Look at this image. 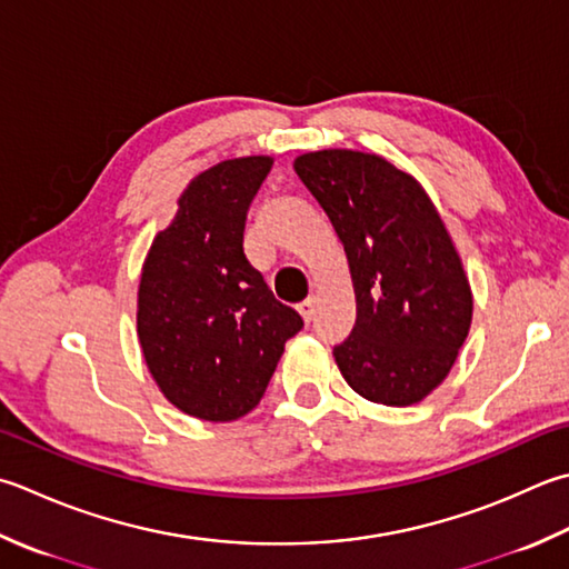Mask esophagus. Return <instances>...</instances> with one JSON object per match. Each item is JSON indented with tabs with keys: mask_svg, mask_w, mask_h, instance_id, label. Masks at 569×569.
Listing matches in <instances>:
<instances>
[{
	"mask_svg": "<svg viewBox=\"0 0 569 569\" xmlns=\"http://www.w3.org/2000/svg\"><path fill=\"white\" fill-rule=\"evenodd\" d=\"M298 308V313L303 316V320H313V313H316V298L313 296H308V298H303L300 300V303L296 306Z\"/></svg>",
	"mask_w": 569,
	"mask_h": 569,
	"instance_id": "esophagus-1",
	"label": "esophagus"
}]
</instances>
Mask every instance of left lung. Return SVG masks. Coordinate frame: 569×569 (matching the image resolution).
Wrapping results in <instances>:
<instances>
[{"label": "left lung", "instance_id": "obj_1", "mask_svg": "<svg viewBox=\"0 0 569 569\" xmlns=\"http://www.w3.org/2000/svg\"><path fill=\"white\" fill-rule=\"evenodd\" d=\"M293 167L348 253L358 320L332 350L342 377L377 405L421 402L449 375L473 313L437 207L415 177L377 154L320 150Z\"/></svg>", "mask_w": 569, "mask_h": 569}]
</instances>
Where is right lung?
Wrapping results in <instances>:
<instances>
[{
    "label": "right lung",
    "mask_w": 569,
    "mask_h": 569,
    "mask_svg": "<svg viewBox=\"0 0 569 569\" xmlns=\"http://www.w3.org/2000/svg\"><path fill=\"white\" fill-rule=\"evenodd\" d=\"M271 164L259 154L197 174L142 266L144 362L162 395L189 417L231 421L251 411L286 340L303 328L243 253L247 211Z\"/></svg>",
    "instance_id": "obj_1"
}]
</instances>
